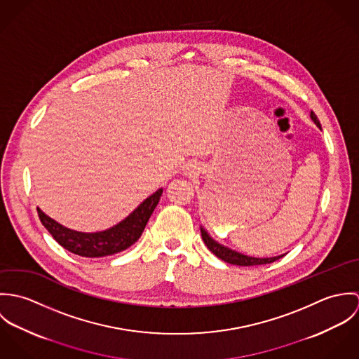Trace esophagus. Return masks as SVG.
<instances>
[{"instance_id":"esophagus-1","label":"esophagus","mask_w":359,"mask_h":359,"mask_svg":"<svg viewBox=\"0 0 359 359\" xmlns=\"http://www.w3.org/2000/svg\"><path fill=\"white\" fill-rule=\"evenodd\" d=\"M194 168H195V167H194V164H187V171H188V172L194 171Z\"/></svg>"}]
</instances>
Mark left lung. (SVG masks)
I'll use <instances>...</instances> for the list:
<instances>
[{
	"instance_id": "8db88e82",
	"label": "left lung",
	"mask_w": 359,
	"mask_h": 359,
	"mask_svg": "<svg viewBox=\"0 0 359 359\" xmlns=\"http://www.w3.org/2000/svg\"><path fill=\"white\" fill-rule=\"evenodd\" d=\"M311 118L312 121L320 128V123L316 117V114L313 111H311ZM201 232H202V238H203V242H205L207 249L218 257L221 258L222 261L228 262V264H233V265H242V266H252V265H264V264H271L276 259H279L280 257H266V258H257V257H249L242 255V253H238L235 250H231L229 248H225L222 245H219L218 242H215L205 231L203 226H201Z\"/></svg>"
}]
</instances>
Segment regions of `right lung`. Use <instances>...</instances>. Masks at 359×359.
<instances>
[{
	"label": "right lung",
	"instance_id": "add662e5",
	"mask_svg": "<svg viewBox=\"0 0 359 359\" xmlns=\"http://www.w3.org/2000/svg\"><path fill=\"white\" fill-rule=\"evenodd\" d=\"M161 194L163 189L156 191L154 195L145 199L121 222L106 231L93 233L69 229L52 219L51 217L43 212L39 207L37 211L43 225L48 229L52 238L70 253L91 258L110 256L128 249L140 239L160 201Z\"/></svg>",
	"mask_w": 359,
	"mask_h": 359
}]
</instances>
